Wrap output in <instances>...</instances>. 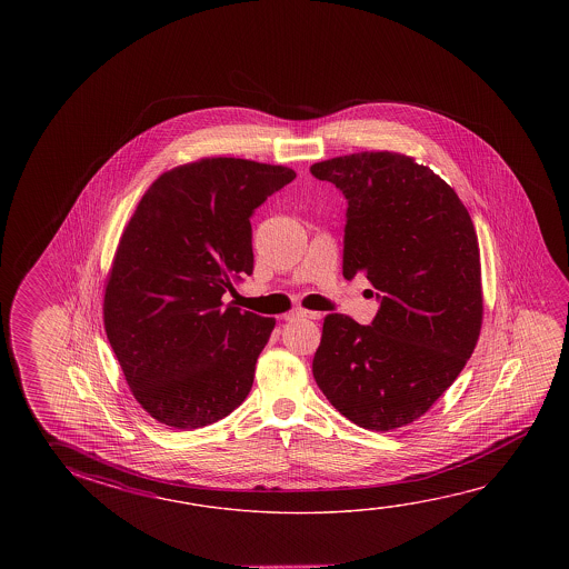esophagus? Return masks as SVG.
Here are the masks:
<instances>
[{
  "label": "esophagus",
  "instance_id": "esophagus-1",
  "mask_svg": "<svg viewBox=\"0 0 569 569\" xmlns=\"http://www.w3.org/2000/svg\"><path fill=\"white\" fill-rule=\"evenodd\" d=\"M293 317H298V319H321V313H317V311H308V309H298Z\"/></svg>",
  "mask_w": 569,
  "mask_h": 569
}]
</instances>
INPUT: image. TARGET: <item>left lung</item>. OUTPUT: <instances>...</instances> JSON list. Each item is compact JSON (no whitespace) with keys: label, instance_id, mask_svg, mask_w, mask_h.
<instances>
[{"label":"left lung","instance_id":"1","mask_svg":"<svg viewBox=\"0 0 569 569\" xmlns=\"http://www.w3.org/2000/svg\"><path fill=\"white\" fill-rule=\"evenodd\" d=\"M347 200L343 276L377 289L371 326L326 317L313 377L343 417L392 430L455 382L482 326L480 252L457 192L397 152H357L309 168Z\"/></svg>","mask_w":569,"mask_h":569}]
</instances>
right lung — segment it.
Wrapping results in <instances>:
<instances>
[{
    "label": "right lung",
    "instance_id": "right-lung-1",
    "mask_svg": "<svg viewBox=\"0 0 569 569\" xmlns=\"http://www.w3.org/2000/svg\"><path fill=\"white\" fill-rule=\"evenodd\" d=\"M291 168L204 159L164 172L122 232L104 329L134 399L172 429L224 419L252 389L276 319L222 303L253 271L252 218Z\"/></svg>",
    "mask_w": 569,
    "mask_h": 569
}]
</instances>
